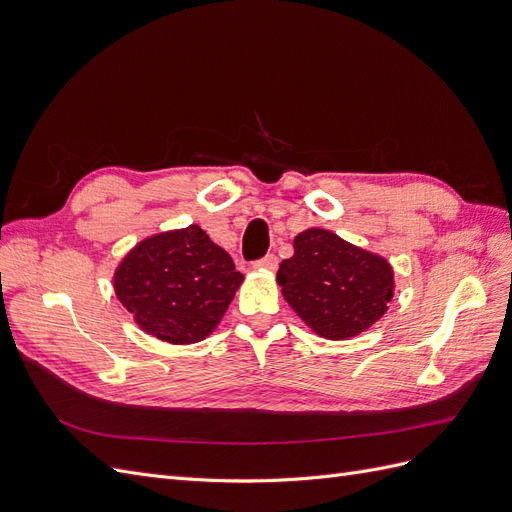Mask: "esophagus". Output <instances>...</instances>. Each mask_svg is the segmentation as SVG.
Listing matches in <instances>:
<instances>
[{
  "label": "esophagus",
  "instance_id": "34e87169",
  "mask_svg": "<svg viewBox=\"0 0 512 512\" xmlns=\"http://www.w3.org/2000/svg\"><path fill=\"white\" fill-rule=\"evenodd\" d=\"M254 267L260 269V271H275L277 269V258L273 254H269L265 258H260Z\"/></svg>",
  "mask_w": 512,
  "mask_h": 512
}]
</instances>
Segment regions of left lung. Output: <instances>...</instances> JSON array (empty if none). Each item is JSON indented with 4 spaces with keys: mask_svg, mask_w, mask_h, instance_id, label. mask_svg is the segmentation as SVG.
<instances>
[{
    "mask_svg": "<svg viewBox=\"0 0 512 512\" xmlns=\"http://www.w3.org/2000/svg\"><path fill=\"white\" fill-rule=\"evenodd\" d=\"M292 250L277 271V284L294 314L318 337L344 342L389 312L395 271L384 256L324 228L299 232Z\"/></svg>",
    "mask_w": 512,
    "mask_h": 512,
    "instance_id": "left-lung-1",
    "label": "left lung"
}]
</instances>
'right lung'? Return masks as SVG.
<instances>
[{
  "label": "right lung",
  "mask_w": 512,
  "mask_h": 512,
  "mask_svg": "<svg viewBox=\"0 0 512 512\" xmlns=\"http://www.w3.org/2000/svg\"><path fill=\"white\" fill-rule=\"evenodd\" d=\"M243 284L235 262L198 224L160 230L119 260L113 288L136 327L160 342H203Z\"/></svg>",
  "instance_id": "add662e5"
}]
</instances>
